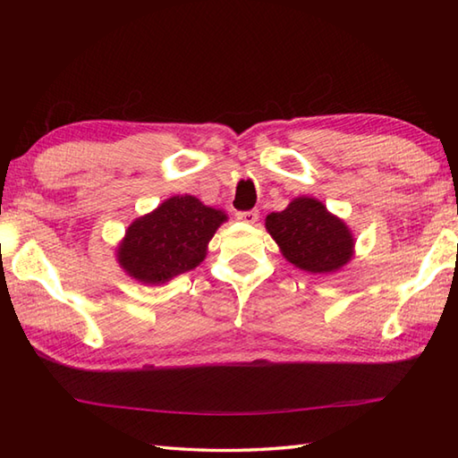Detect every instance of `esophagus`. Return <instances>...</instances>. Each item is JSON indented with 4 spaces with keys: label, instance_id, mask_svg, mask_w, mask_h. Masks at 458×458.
<instances>
[{
    "label": "esophagus",
    "instance_id": "34e87169",
    "mask_svg": "<svg viewBox=\"0 0 458 458\" xmlns=\"http://www.w3.org/2000/svg\"><path fill=\"white\" fill-rule=\"evenodd\" d=\"M236 218L246 222V224H256L259 218V212L258 210H240V212H236Z\"/></svg>",
    "mask_w": 458,
    "mask_h": 458
}]
</instances>
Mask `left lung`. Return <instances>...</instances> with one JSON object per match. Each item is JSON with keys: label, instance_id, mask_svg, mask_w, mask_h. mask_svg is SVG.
I'll use <instances>...</instances> for the list:
<instances>
[{"label": "left lung", "instance_id": "obj_1", "mask_svg": "<svg viewBox=\"0 0 458 458\" xmlns=\"http://www.w3.org/2000/svg\"><path fill=\"white\" fill-rule=\"evenodd\" d=\"M266 228L291 264L310 274H330L352 258L350 230L315 199L301 197L285 210L271 212Z\"/></svg>", "mask_w": 458, "mask_h": 458}]
</instances>
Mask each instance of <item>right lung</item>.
<instances>
[{
  "label": "right lung",
  "instance_id": "1",
  "mask_svg": "<svg viewBox=\"0 0 458 458\" xmlns=\"http://www.w3.org/2000/svg\"><path fill=\"white\" fill-rule=\"evenodd\" d=\"M226 214L184 194L135 220L118 250L120 266L143 284H165L197 267Z\"/></svg>",
  "mask_w": 458,
  "mask_h": 458
}]
</instances>
